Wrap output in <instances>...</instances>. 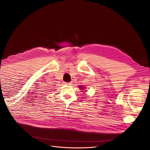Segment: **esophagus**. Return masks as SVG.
<instances>
[{
	"instance_id": "obj_1",
	"label": "esophagus",
	"mask_w": 150,
	"mask_h": 150,
	"mask_svg": "<svg viewBox=\"0 0 150 150\" xmlns=\"http://www.w3.org/2000/svg\"><path fill=\"white\" fill-rule=\"evenodd\" d=\"M64 84H66V85H71L72 84V83L71 82H69V83H65Z\"/></svg>"
}]
</instances>
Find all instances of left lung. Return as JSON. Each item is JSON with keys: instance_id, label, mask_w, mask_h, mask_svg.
I'll return each mask as SVG.
<instances>
[{"instance_id": "left-lung-1", "label": "left lung", "mask_w": 150, "mask_h": 150, "mask_svg": "<svg viewBox=\"0 0 150 150\" xmlns=\"http://www.w3.org/2000/svg\"><path fill=\"white\" fill-rule=\"evenodd\" d=\"M79 88L80 89H83V90H84V88L83 87V86H79Z\"/></svg>"}]
</instances>
